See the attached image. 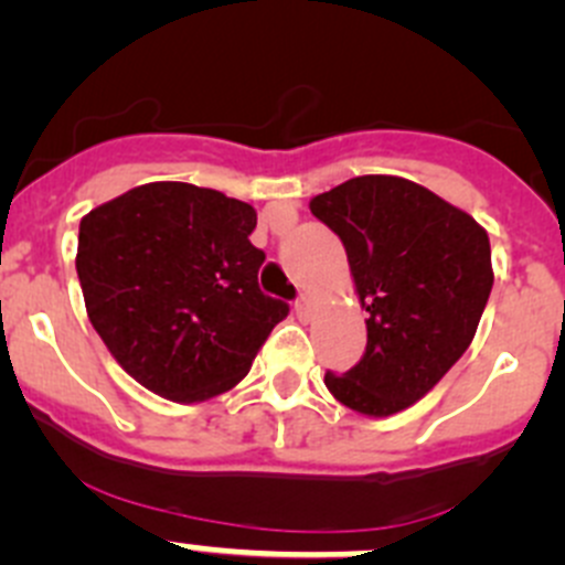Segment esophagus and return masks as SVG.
<instances>
[{"label":"esophagus","mask_w":565,"mask_h":565,"mask_svg":"<svg viewBox=\"0 0 565 565\" xmlns=\"http://www.w3.org/2000/svg\"><path fill=\"white\" fill-rule=\"evenodd\" d=\"M294 307H296V316L305 318V321L312 316V299H310V296H307V294H301L299 299H296Z\"/></svg>","instance_id":"34e87169"}]
</instances>
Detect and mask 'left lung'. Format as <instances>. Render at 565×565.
Returning <instances> with one entry per match:
<instances>
[{
    "instance_id": "obj_1",
    "label": "left lung",
    "mask_w": 565,
    "mask_h": 565,
    "mask_svg": "<svg viewBox=\"0 0 565 565\" xmlns=\"http://www.w3.org/2000/svg\"><path fill=\"white\" fill-rule=\"evenodd\" d=\"M334 231L367 312V345L329 393L367 417L420 401L470 349L489 301L491 247L467 211L398 175H360L310 200Z\"/></svg>"
}]
</instances>
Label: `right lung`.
<instances>
[{
    "instance_id": "add662e5",
    "label": "right lung",
    "mask_w": 565,
    "mask_h": 565,
    "mask_svg": "<svg viewBox=\"0 0 565 565\" xmlns=\"http://www.w3.org/2000/svg\"><path fill=\"white\" fill-rule=\"evenodd\" d=\"M258 214L216 189L156 181L82 220L76 275L109 354L150 393L200 404L236 387L288 305L260 290Z\"/></svg>"
}]
</instances>
